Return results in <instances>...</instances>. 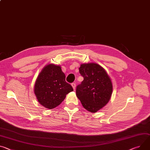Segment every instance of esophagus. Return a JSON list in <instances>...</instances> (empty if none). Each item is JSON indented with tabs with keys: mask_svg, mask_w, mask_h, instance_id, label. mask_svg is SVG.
Segmentation results:
<instances>
[{
	"mask_svg": "<svg viewBox=\"0 0 150 150\" xmlns=\"http://www.w3.org/2000/svg\"><path fill=\"white\" fill-rule=\"evenodd\" d=\"M72 86L73 88L75 90V88H76V84H75V83H72Z\"/></svg>",
	"mask_w": 150,
	"mask_h": 150,
	"instance_id": "34e87169",
	"label": "esophagus"
}]
</instances>
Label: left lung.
Instances as JSON below:
<instances>
[{"label": "left lung", "mask_w": 150, "mask_h": 150, "mask_svg": "<svg viewBox=\"0 0 150 150\" xmlns=\"http://www.w3.org/2000/svg\"><path fill=\"white\" fill-rule=\"evenodd\" d=\"M79 70L84 80L76 87V96L86 110L94 113L110 100L112 92L111 80L106 71L97 63L82 64Z\"/></svg>", "instance_id": "8db88e82"}]
</instances>
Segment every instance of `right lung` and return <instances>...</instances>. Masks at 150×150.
<instances>
[{"label":"right lung","mask_w":150,"mask_h":150,"mask_svg":"<svg viewBox=\"0 0 150 150\" xmlns=\"http://www.w3.org/2000/svg\"><path fill=\"white\" fill-rule=\"evenodd\" d=\"M65 78L60 66L49 64L43 68L34 87V93L40 105L51 110L59 106L66 94L74 90Z\"/></svg>","instance_id":"add662e5"}]
</instances>
